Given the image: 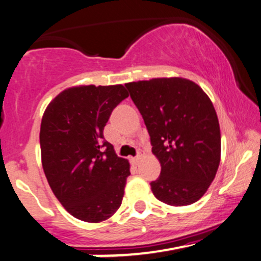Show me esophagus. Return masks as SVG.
Returning <instances> with one entry per match:
<instances>
[{"mask_svg":"<svg viewBox=\"0 0 261 261\" xmlns=\"http://www.w3.org/2000/svg\"><path fill=\"white\" fill-rule=\"evenodd\" d=\"M144 155V152L142 149H140L139 150V153H137V155L135 156V158H133V162L135 163V164H139V162H140V159H142V156Z\"/></svg>","mask_w":261,"mask_h":261,"instance_id":"1","label":"esophagus"}]
</instances>
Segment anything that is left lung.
I'll list each match as a JSON object with an SVG mask.
<instances>
[{"label": "left lung", "mask_w": 261, "mask_h": 261, "mask_svg": "<svg viewBox=\"0 0 261 261\" xmlns=\"http://www.w3.org/2000/svg\"><path fill=\"white\" fill-rule=\"evenodd\" d=\"M150 136L162 171L150 188L155 198L174 206L202 198L215 178L221 134L212 100L184 77L125 84Z\"/></svg>", "instance_id": "left-lung-1"}]
</instances>
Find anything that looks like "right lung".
Returning a JSON list of instances; mask_svg holds the SVG:
<instances>
[{
	"label": "right lung",
	"instance_id": "1",
	"mask_svg": "<svg viewBox=\"0 0 261 261\" xmlns=\"http://www.w3.org/2000/svg\"><path fill=\"white\" fill-rule=\"evenodd\" d=\"M126 97L122 85H81L62 91L43 113V171L57 199L79 220L105 221L121 205L130 164L115 154L103 130Z\"/></svg>",
	"mask_w": 261,
	"mask_h": 261
}]
</instances>
